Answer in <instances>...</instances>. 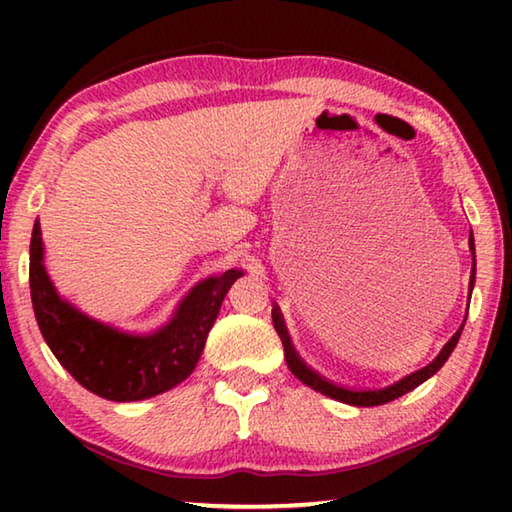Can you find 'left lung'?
<instances>
[{"label":"left lung","mask_w":512,"mask_h":512,"mask_svg":"<svg viewBox=\"0 0 512 512\" xmlns=\"http://www.w3.org/2000/svg\"><path fill=\"white\" fill-rule=\"evenodd\" d=\"M470 250H472V255H474V239L472 237H470ZM472 284H474V268H472V275H470V291H472ZM273 325L277 329V336H280V339H282L284 359H287V366H289V370L293 372V375H296L302 381V384H307L309 388H314V391L323 393L327 397H332V400L352 404V406H379V404L393 402V400H397V397H402L404 393H409V391H413V388H418L422 381H427L431 375H436V372L445 366V361L449 359V354L454 352L456 343H458V339H461V332H463V327L458 329V332L445 343V348L440 350L438 357L433 359L429 366H424L420 370L411 372V375H406L404 379L395 381V384L386 386V388H377V391H350V388L336 386V384H332V381L323 379L316 370H311L307 363L298 357V352L293 350V343L289 339L287 327H284V318H282L280 307H273Z\"/></svg>","instance_id":"1"}]
</instances>
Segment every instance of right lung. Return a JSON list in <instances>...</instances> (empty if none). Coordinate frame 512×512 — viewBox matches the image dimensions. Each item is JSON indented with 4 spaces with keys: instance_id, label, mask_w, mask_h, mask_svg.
<instances>
[{
    "instance_id": "obj_1",
    "label": "right lung",
    "mask_w": 512,
    "mask_h": 512,
    "mask_svg": "<svg viewBox=\"0 0 512 512\" xmlns=\"http://www.w3.org/2000/svg\"><path fill=\"white\" fill-rule=\"evenodd\" d=\"M40 223L31 235V302L42 336L69 375L90 393L112 402H137L185 381L201 359L207 334L232 282L230 268L207 277L180 300L176 314L153 334H126L85 316L56 293L45 271Z\"/></svg>"
}]
</instances>
